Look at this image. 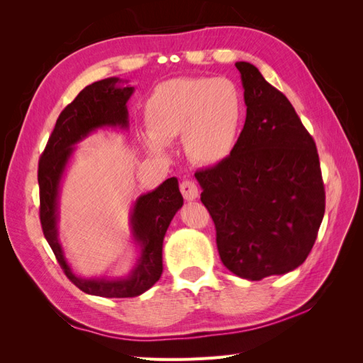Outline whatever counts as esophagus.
Wrapping results in <instances>:
<instances>
[{
    "mask_svg": "<svg viewBox=\"0 0 363 363\" xmlns=\"http://www.w3.org/2000/svg\"><path fill=\"white\" fill-rule=\"evenodd\" d=\"M180 192L188 201L195 200L199 196V186L192 180H183L180 183Z\"/></svg>",
    "mask_w": 363,
    "mask_h": 363,
    "instance_id": "esophagus-1",
    "label": "esophagus"
}]
</instances>
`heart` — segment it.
<instances>
[{
	"instance_id": "1",
	"label": "heart",
	"mask_w": 363,
	"mask_h": 363,
	"mask_svg": "<svg viewBox=\"0 0 363 363\" xmlns=\"http://www.w3.org/2000/svg\"><path fill=\"white\" fill-rule=\"evenodd\" d=\"M244 98L228 79L180 77L155 87L145 101L148 133L142 144L152 155L183 138L188 156L200 164L224 162L236 145Z\"/></svg>"
}]
</instances>
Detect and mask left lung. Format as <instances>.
Returning <instances> with one entry per match:
<instances>
[{"label":"left lung","instance_id":"obj_1","mask_svg":"<svg viewBox=\"0 0 363 363\" xmlns=\"http://www.w3.org/2000/svg\"><path fill=\"white\" fill-rule=\"evenodd\" d=\"M247 118L224 162L196 171L224 267L247 280L286 274L309 256L325 211L313 138L248 62H238Z\"/></svg>","mask_w":363,"mask_h":363}]
</instances>
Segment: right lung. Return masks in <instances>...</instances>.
Wrapping results in <instances>:
<instances>
[{
    "label": "right lung",
    "instance_id": "1",
    "mask_svg": "<svg viewBox=\"0 0 363 363\" xmlns=\"http://www.w3.org/2000/svg\"><path fill=\"white\" fill-rule=\"evenodd\" d=\"M116 83H119V79L112 77L86 86L59 115L56 127L39 159V215L42 232L54 256L65 276L77 288L86 294L106 296V298H128L148 291L162 276L163 238L175 212L183 206L177 179L171 177L164 180L159 188L140 195L136 200L131 211L130 224L136 244L140 247V256L128 276L115 280L77 277L65 259L57 239L60 180L74 151V145L96 128L128 127L125 104L135 87H119Z\"/></svg>",
    "mask_w": 363,
    "mask_h": 363
}]
</instances>
